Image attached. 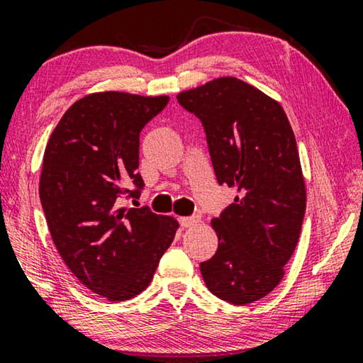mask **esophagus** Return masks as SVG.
I'll list each match as a JSON object with an SVG mask.
<instances>
[{
    "label": "esophagus",
    "mask_w": 363,
    "mask_h": 363,
    "mask_svg": "<svg viewBox=\"0 0 363 363\" xmlns=\"http://www.w3.org/2000/svg\"><path fill=\"white\" fill-rule=\"evenodd\" d=\"M200 218L199 216H179V223L182 228H189V226H194Z\"/></svg>",
    "instance_id": "esophagus-1"
}]
</instances>
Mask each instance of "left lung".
<instances>
[{"instance_id":"8db88e82","label":"left lung","mask_w":363,"mask_h":363,"mask_svg":"<svg viewBox=\"0 0 363 363\" xmlns=\"http://www.w3.org/2000/svg\"><path fill=\"white\" fill-rule=\"evenodd\" d=\"M202 122L216 181L238 196L212 226L218 250L200 262L220 300L246 305L279 285L298 242L306 208L298 148L282 106L238 78L177 94Z\"/></svg>"}]
</instances>
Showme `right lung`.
I'll return each mask as SVG.
<instances>
[{
  "instance_id": "1",
  "label": "right lung",
  "mask_w": 363,
  "mask_h": 363,
  "mask_svg": "<svg viewBox=\"0 0 363 363\" xmlns=\"http://www.w3.org/2000/svg\"><path fill=\"white\" fill-rule=\"evenodd\" d=\"M167 102L117 91L84 96L43 153L39 194L53 245L81 284L111 301L147 289L179 226L148 207H122L145 186L140 132Z\"/></svg>"
}]
</instances>
